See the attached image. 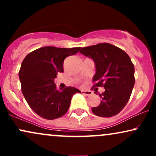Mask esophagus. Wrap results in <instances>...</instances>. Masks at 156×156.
I'll list each match as a JSON object with an SVG mask.
<instances>
[{
    "label": "esophagus",
    "mask_w": 156,
    "mask_h": 156,
    "mask_svg": "<svg viewBox=\"0 0 156 156\" xmlns=\"http://www.w3.org/2000/svg\"><path fill=\"white\" fill-rule=\"evenodd\" d=\"M81 93L83 94H85V95H91L92 94V92L91 91H85V90H82Z\"/></svg>",
    "instance_id": "esophagus-1"
}]
</instances>
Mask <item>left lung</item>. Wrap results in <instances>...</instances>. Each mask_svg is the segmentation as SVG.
I'll return each mask as SVG.
<instances>
[{
  "label": "left lung",
  "instance_id": "left-lung-1",
  "mask_svg": "<svg viewBox=\"0 0 156 156\" xmlns=\"http://www.w3.org/2000/svg\"><path fill=\"white\" fill-rule=\"evenodd\" d=\"M80 53L92 58L95 64L93 87L105 89L99 94L101 104L92 108V112L103 117L117 115L128 103L135 83L134 66L129 55L109 43L83 48Z\"/></svg>",
  "mask_w": 156,
  "mask_h": 156
}]
</instances>
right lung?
<instances>
[{"instance_id":"right-lung-1","label":"right lung","mask_w":156,"mask_h":156,"mask_svg":"<svg viewBox=\"0 0 156 156\" xmlns=\"http://www.w3.org/2000/svg\"><path fill=\"white\" fill-rule=\"evenodd\" d=\"M80 48H62L47 46L38 48L25 57L19 71L21 90L32 110L39 117L55 119L69 109L78 89L67 87L57 89L54 78L64 72V60L75 55Z\"/></svg>"}]
</instances>
